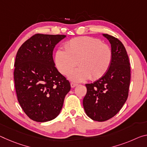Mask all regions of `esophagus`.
I'll return each mask as SVG.
<instances>
[{
	"label": "esophagus",
	"mask_w": 147,
	"mask_h": 147,
	"mask_svg": "<svg viewBox=\"0 0 147 147\" xmlns=\"http://www.w3.org/2000/svg\"><path fill=\"white\" fill-rule=\"evenodd\" d=\"M77 85H78L77 84H76V83H73V82H71V88H74V87H75V86H76Z\"/></svg>",
	"instance_id": "34e87169"
}]
</instances>
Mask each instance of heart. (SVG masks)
I'll list each match as a JSON object with an SVG mask.
<instances>
[{"label":"heart","instance_id":"obj_1","mask_svg":"<svg viewBox=\"0 0 147 147\" xmlns=\"http://www.w3.org/2000/svg\"><path fill=\"white\" fill-rule=\"evenodd\" d=\"M65 50L59 49L55 55V63L61 74L66 75L76 64L68 77L74 82H84L88 78L97 80L108 71L113 59V52L107 44L90 36L74 38L65 44Z\"/></svg>","mask_w":147,"mask_h":147}]
</instances>
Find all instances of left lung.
<instances>
[{
  "mask_svg": "<svg viewBox=\"0 0 147 147\" xmlns=\"http://www.w3.org/2000/svg\"><path fill=\"white\" fill-rule=\"evenodd\" d=\"M103 35L111 45V65L102 77L86 84L87 93L83 99L86 115L98 122L113 118L122 109L127 99L131 77L129 57L124 46L115 37Z\"/></svg>",
  "mask_w": 147,
  "mask_h": 147,
  "instance_id": "obj_1",
  "label": "left lung"
}]
</instances>
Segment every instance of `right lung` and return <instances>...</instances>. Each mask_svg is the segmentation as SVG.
Instances as JSON below:
<instances>
[{
    "label": "right lung",
    "mask_w": 147,
    "mask_h": 147,
    "mask_svg": "<svg viewBox=\"0 0 147 147\" xmlns=\"http://www.w3.org/2000/svg\"><path fill=\"white\" fill-rule=\"evenodd\" d=\"M61 34H36L18 50L14 82L18 102L31 120L50 121L59 115L71 85L55 67L53 51Z\"/></svg>",
    "instance_id": "add662e5"
}]
</instances>
